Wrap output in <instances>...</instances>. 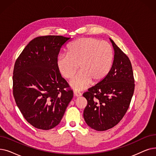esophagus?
Listing matches in <instances>:
<instances>
[{
  "mask_svg": "<svg viewBox=\"0 0 156 156\" xmlns=\"http://www.w3.org/2000/svg\"><path fill=\"white\" fill-rule=\"evenodd\" d=\"M74 96H76V97H80L82 96V93H81L78 90H74Z\"/></svg>",
  "mask_w": 156,
  "mask_h": 156,
  "instance_id": "esophagus-1",
  "label": "esophagus"
}]
</instances>
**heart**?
I'll return each instance as SVG.
<instances>
[{
	"label": "heart",
	"mask_w": 156,
	"mask_h": 156,
	"mask_svg": "<svg viewBox=\"0 0 156 156\" xmlns=\"http://www.w3.org/2000/svg\"><path fill=\"white\" fill-rule=\"evenodd\" d=\"M113 51L109 43L95 37L74 40L67 47V53L60 54L57 67L61 75L67 80L81 71L71 83L76 90L86 89L93 82L98 84L109 74L113 62Z\"/></svg>",
	"instance_id": "obj_1"
}]
</instances>
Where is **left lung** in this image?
Wrapping results in <instances>:
<instances>
[{
  "instance_id": "obj_1",
  "label": "left lung",
  "mask_w": 156,
  "mask_h": 156,
  "mask_svg": "<svg viewBox=\"0 0 156 156\" xmlns=\"http://www.w3.org/2000/svg\"><path fill=\"white\" fill-rule=\"evenodd\" d=\"M110 41L115 55L109 74L83 94L87 101L83 111L85 121L98 131L109 129L122 119L129 107L134 90L130 60L113 40Z\"/></svg>"
}]
</instances>
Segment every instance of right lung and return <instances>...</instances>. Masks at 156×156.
Here are the masks:
<instances>
[{
    "mask_svg": "<svg viewBox=\"0 0 156 156\" xmlns=\"http://www.w3.org/2000/svg\"><path fill=\"white\" fill-rule=\"evenodd\" d=\"M70 39L62 36L36 37L25 46L13 69L12 94L25 120L48 130L57 126L73 91L57 69L60 48Z\"/></svg>",
    "mask_w": 156,
    "mask_h": 156,
    "instance_id": "add662e5",
    "label": "right lung"
}]
</instances>
